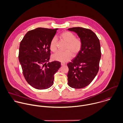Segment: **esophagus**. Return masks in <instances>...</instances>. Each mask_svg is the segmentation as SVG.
<instances>
[{
	"instance_id": "esophagus-1",
	"label": "esophagus",
	"mask_w": 123,
	"mask_h": 123,
	"mask_svg": "<svg viewBox=\"0 0 123 123\" xmlns=\"http://www.w3.org/2000/svg\"><path fill=\"white\" fill-rule=\"evenodd\" d=\"M61 65L62 66H64V65H66V63H65V62H61Z\"/></svg>"
}]
</instances>
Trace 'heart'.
<instances>
[{"instance_id": "obj_1", "label": "heart", "mask_w": 123, "mask_h": 123, "mask_svg": "<svg viewBox=\"0 0 123 123\" xmlns=\"http://www.w3.org/2000/svg\"><path fill=\"white\" fill-rule=\"evenodd\" d=\"M60 38L61 40L67 43L65 52H58L53 55V58L58 61L65 62L69 60L73 56L76 55L81 50L82 43L80 39L76 38L75 35L70 31L62 32ZM50 49L55 52L57 50V39L56 37L52 38L50 43Z\"/></svg>"}]
</instances>
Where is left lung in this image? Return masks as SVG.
<instances>
[{
    "mask_svg": "<svg viewBox=\"0 0 123 123\" xmlns=\"http://www.w3.org/2000/svg\"><path fill=\"white\" fill-rule=\"evenodd\" d=\"M68 30L77 33L82 43L80 52L67 64L68 85L74 89H81L89 85L98 72L101 57L100 41L90 29L73 27Z\"/></svg>",
    "mask_w": 123,
    "mask_h": 123,
    "instance_id": "obj_1",
    "label": "left lung"
}]
</instances>
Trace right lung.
<instances>
[{
	"mask_svg": "<svg viewBox=\"0 0 123 123\" xmlns=\"http://www.w3.org/2000/svg\"><path fill=\"white\" fill-rule=\"evenodd\" d=\"M58 29L37 28L30 31L20 42L18 60L27 82L38 90L51 87L54 75L61 67L59 61L49 62L50 43Z\"/></svg>",
	"mask_w": 123,
	"mask_h": 123,
	"instance_id": "add662e5",
	"label": "right lung"
}]
</instances>
